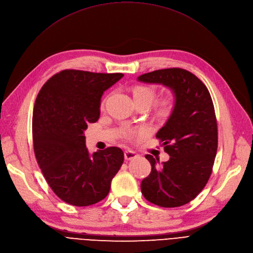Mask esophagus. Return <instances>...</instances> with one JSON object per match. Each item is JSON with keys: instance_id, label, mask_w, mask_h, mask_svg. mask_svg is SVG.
Wrapping results in <instances>:
<instances>
[{"instance_id": "34e87169", "label": "esophagus", "mask_w": 253, "mask_h": 253, "mask_svg": "<svg viewBox=\"0 0 253 253\" xmlns=\"http://www.w3.org/2000/svg\"><path fill=\"white\" fill-rule=\"evenodd\" d=\"M136 158H138V154L135 151H131V150H126L125 151V159L126 161L134 160Z\"/></svg>"}]
</instances>
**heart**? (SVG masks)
I'll use <instances>...</instances> for the list:
<instances>
[{
	"mask_svg": "<svg viewBox=\"0 0 253 253\" xmlns=\"http://www.w3.org/2000/svg\"><path fill=\"white\" fill-rule=\"evenodd\" d=\"M131 93H133V98H134L135 103L142 102V103H146L148 106L154 98V90L151 87L145 86V85L134 86L133 89H131ZM172 110H173V101L170 98H166L159 102L156 113H158V115L160 117H167L171 114ZM144 134H146V129L139 128L137 130L126 131V136L130 138V137H134L136 135H144Z\"/></svg>",
	"mask_w": 253,
	"mask_h": 253,
	"instance_id": "b5f03b06",
	"label": "heart"
}]
</instances>
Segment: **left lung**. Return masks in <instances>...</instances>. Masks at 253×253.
<instances>
[{
  "instance_id": "left-lung-1",
  "label": "left lung",
  "mask_w": 253,
  "mask_h": 253,
  "mask_svg": "<svg viewBox=\"0 0 253 253\" xmlns=\"http://www.w3.org/2000/svg\"><path fill=\"white\" fill-rule=\"evenodd\" d=\"M138 81L161 84L174 95L173 110L156 133L170 160L146 154L151 172L141 182L147 201L165 208L185 205L208 182L217 151V124L208 88L190 72L171 68L139 76Z\"/></svg>"
}]
</instances>
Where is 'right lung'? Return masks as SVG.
Wrapping results in <instances>:
<instances>
[{"instance_id":"1","label":"right lung","mask_w":253,"mask_h":253,"mask_svg":"<svg viewBox=\"0 0 253 253\" xmlns=\"http://www.w3.org/2000/svg\"><path fill=\"white\" fill-rule=\"evenodd\" d=\"M122 73L65 70L48 80L36 99L33 141L36 159L54 194L70 205L89 206L109 194L125 156L118 147L89 153L84 130L100 117L105 90Z\"/></svg>"}]
</instances>
